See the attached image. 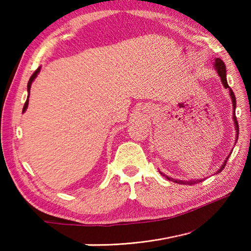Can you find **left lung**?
Masks as SVG:
<instances>
[{
	"mask_svg": "<svg viewBox=\"0 0 251 251\" xmlns=\"http://www.w3.org/2000/svg\"><path fill=\"white\" fill-rule=\"evenodd\" d=\"M214 69L216 70V72H217L218 76L220 77V79H222V83L224 85L225 88H227V90L229 91V95H230V99H231V101H232V120H233V125H235V128H236V143H237V138H238V135H239V127H238V122H237V118H236V97H235V94H233V92L230 87H229V85L227 83V72H226V66H225V63L222 61L220 58H216L215 59V63H214ZM232 151H230L231 154ZM229 154V155H230ZM229 155L227 156V158L225 159V161L222 165V167H220L217 173L218 174L223 171V169L225 168V166H226L227 164V160L229 158ZM160 173V175H163L164 177H166L168 180H172L174 182H177V184H181V185H194V184H198V182H201L202 179H190V180H178V179H174V178L172 177H168L167 175H165V174Z\"/></svg>",
	"mask_w": 251,
	"mask_h": 251,
	"instance_id": "obj_1",
	"label": "left lung"
}]
</instances>
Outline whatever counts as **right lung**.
<instances>
[{"mask_svg":"<svg viewBox=\"0 0 251 251\" xmlns=\"http://www.w3.org/2000/svg\"><path fill=\"white\" fill-rule=\"evenodd\" d=\"M40 71H41V67H39V69H37L35 72H34L33 75L31 76V78H29V80H28V83H27V99H26V101H25V104H24L23 113H24V112H26L27 106H28V97H29V91H31V85H32V83H33V80L36 78L37 74L40 73Z\"/></svg>","mask_w":251,"mask_h":251,"instance_id":"right-lung-1","label":"right lung"}]
</instances>
